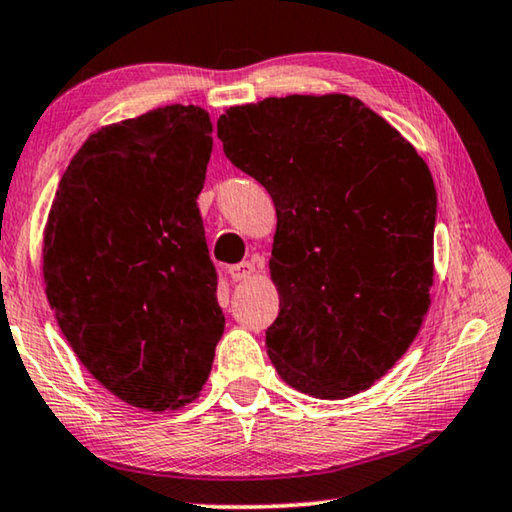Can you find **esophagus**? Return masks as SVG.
<instances>
[{
	"label": "esophagus",
	"mask_w": 512,
	"mask_h": 512,
	"mask_svg": "<svg viewBox=\"0 0 512 512\" xmlns=\"http://www.w3.org/2000/svg\"><path fill=\"white\" fill-rule=\"evenodd\" d=\"M251 274H254V265H251L249 261L229 267V279L231 281H245V279L251 277Z\"/></svg>",
	"instance_id": "1"
}]
</instances>
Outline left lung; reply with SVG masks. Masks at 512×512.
Listing matches in <instances>:
<instances>
[{
    "instance_id": "obj_1",
    "label": "left lung",
    "mask_w": 512,
    "mask_h": 512,
    "mask_svg": "<svg viewBox=\"0 0 512 512\" xmlns=\"http://www.w3.org/2000/svg\"><path fill=\"white\" fill-rule=\"evenodd\" d=\"M235 167L277 208L265 345L313 398L355 396L405 355L430 309L437 192L400 132L345 93L265 98L219 116Z\"/></svg>"
}]
</instances>
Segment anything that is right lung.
Masks as SVG:
<instances>
[{
    "mask_svg": "<svg viewBox=\"0 0 512 512\" xmlns=\"http://www.w3.org/2000/svg\"><path fill=\"white\" fill-rule=\"evenodd\" d=\"M212 153L206 109L167 105L84 141L43 233L47 302L102 387L178 410L206 384L224 313L196 196Z\"/></svg>",
    "mask_w": 512,
    "mask_h": 512,
    "instance_id": "right-lung-1",
    "label": "right lung"
}]
</instances>
